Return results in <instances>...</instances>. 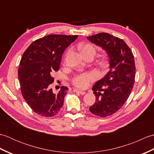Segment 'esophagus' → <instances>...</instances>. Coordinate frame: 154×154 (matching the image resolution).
I'll use <instances>...</instances> for the list:
<instances>
[{"mask_svg": "<svg viewBox=\"0 0 154 154\" xmlns=\"http://www.w3.org/2000/svg\"><path fill=\"white\" fill-rule=\"evenodd\" d=\"M73 91L75 93H79L80 94H81V95H83V94H85L86 93L85 92V91H80V90H77L76 89H73Z\"/></svg>", "mask_w": 154, "mask_h": 154, "instance_id": "34e87169", "label": "esophagus"}]
</instances>
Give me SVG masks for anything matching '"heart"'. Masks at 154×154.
<instances>
[{
  "mask_svg": "<svg viewBox=\"0 0 154 154\" xmlns=\"http://www.w3.org/2000/svg\"><path fill=\"white\" fill-rule=\"evenodd\" d=\"M81 51L85 57L92 55L94 56L96 54V50L92 45L89 44H84L81 47ZM97 77V75L94 72H87V73H80L75 76L72 79V83L75 87L80 89H84L89 86L91 82L95 80Z\"/></svg>",
  "mask_w": 154,
  "mask_h": 154,
  "instance_id": "1",
  "label": "heart"
}]
</instances>
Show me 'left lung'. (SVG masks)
Here are the masks:
<instances>
[{
    "mask_svg": "<svg viewBox=\"0 0 154 154\" xmlns=\"http://www.w3.org/2000/svg\"><path fill=\"white\" fill-rule=\"evenodd\" d=\"M87 38L106 52L110 65V71L93 87L96 102L89 110L98 116H109L123 106L131 93L136 75L134 58L122 39L108 33Z\"/></svg>",
    "mask_w": 154,
    "mask_h": 154,
    "instance_id": "left-lung-1",
    "label": "left lung"
}]
</instances>
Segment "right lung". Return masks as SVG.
Listing matches in <instances>:
<instances>
[{"label": "right lung", "mask_w": 154, "mask_h": 154, "mask_svg": "<svg viewBox=\"0 0 154 154\" xmlns=\"http://www.w3.org/2000/svg\"><path fill=\"white\" fill-rule=\"evenodd\" d=\"M78 35H48L32 42L23 54L18 79L24 100L39 115L51 117L60 112L68 91L61 86L57 93L51 89L52 75L60 69L62 54Z\"/></svg>", "instance_id": "right-lung-1"}]
</instances>
